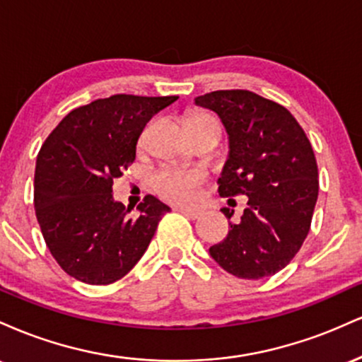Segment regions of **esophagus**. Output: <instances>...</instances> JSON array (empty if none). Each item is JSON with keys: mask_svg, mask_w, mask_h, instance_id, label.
Masks as SVG:
<instances>
[{"mask_svg": "<svg viewBox=\"0 0 362 362\" xmlns=\"http://www.w3.org/2000/svg\"><path fill=\"white\" fill-rule=\"evenodd\" d=\"M177 211L190 219H199L202 216L201 209H192V207H177Z\"/></svg>", "mask_w": 362, "mask_h": 362, "instance_id": "obj_1", "label": "esophagus"}]
</instances>
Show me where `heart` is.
I'll return each mask as SVG.
<instances>
[{"mask_svg":"<svg viewBox=\"0 0 362 362\" xmlns=\"http://www.w3.org/2000/svg\"><path fill=\"white\" fill-rule=\"evenodd\" d=\"M219 124V120L213 114L207 112H190L187 115L184 124L185 129L202 126V124ZM206 178V172L201 168L194 170H165L158 173L155 178V189L161 197L168 199L178 204H187L197 199L199 187L202 185Z\"/></svg>","mask_w":362,"mask_h":362,"instance_id":"heart-1","label":"heart"}]
</instances>
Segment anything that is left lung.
I'll return each instance as SVG.
<instances>
[{"label": "left lung", "instance_id": "left-lung-1", "mask_svg": "<svg viewBox=\"0 0 362 362\" xmlns=\"http://www.w3.org/2000/svg\"><path fill=\"white\" fill-rule=\"evenodd\" d=\"M195 103L221 119L230 155L218 178L221 197L247 195L242 221L230 223L211 257L240 279L284 269L310 231L318 167L303 127L286 107L248 90H218ZM228 219L230 209H221Z\"/></svg>", "mask_w": 362, "mask_h": 362}]
</instances>
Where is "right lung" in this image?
Segmentation results:
<instances>
[{
    "mask_svg": "<svg viewBox=\"0 0 362 362\" xmlns=\"http://www.w3.org/2000/svg\"><path fill=\"white\" fill-rule=\"evenodd\" d=\"M178 97L112 95L69 112L37 155L34 206L45 245L66 274L86 284L119 281L138 264L170 207L146 195L139 216L112 185L136 160L153 115Z\"/></svg>",
    "mask_w": 362,
    "mask_h": 362,
    "instance_id": "add662e5",
    "label": "right lung"
}]
</instances>
